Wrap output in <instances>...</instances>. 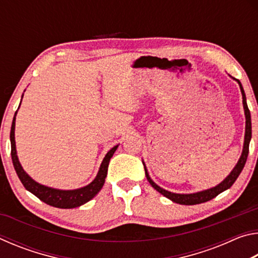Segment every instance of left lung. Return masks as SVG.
Listing matches in <instances>:
<instances>
[{
    "mask_svg": "<svg viewBox=\"0 0 258 258\" xmlns=\"http://www.w3.org/2000/svg\"><path fill=\"white\" fill-rule=\"evenodd\" d=\"M233 78V77H232ZM235 80V78H233ZM238 82V84L240 86V91H241L242 94V104H243V110H244V117H246V128H244V141H243V148H242V152L241 156L238 160L237 165L234 166L232 171L226 176L223 181H222L220 184H217L215 186L211 187V189L207 190H203V191H198V192H194V194H175V192H171L163 189L159 185H157L156 183L151 180V177L148 173V169L146 167L145 161H142L143 165H145V171H146V176L147 180L149 181V183L151 184V186L156 189L157 191L161 194L163 196H165L166 198H168L172 202L180 204V205H197V204H202V203H206L208 200H211L213 198H215L216 196H218L221 192H223L225 190L230 189L232 186L233 183L237 180L238 176L241 173L242 168L244 164H246L247 157H248V152H249V142L251 140V118H250V111L248 109L247 106V101H246V94H244L243 87L240 83L239 80H235Z\"/></svg>",
    "mask_w": 258,
    "mask_h": 258,
    "instance_id": "1",
    "label": "left lung"
}]
</instances>
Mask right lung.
I'll return each instance as SVG.
<instances>
[{"label": "right lung", "mask_w": 258, "mask_h": 258, "mask_svg": "<svg viewBox=\"0 0 258 258\" xmlns=\"http://www.w3.org/2000/svg\"><path fill=\"white\" fill-rule=\"evenodd\" d=\"M17 111L15 113L14 120H12L11 132H10L11 157H12V163H14V167L16 169L17 175H18L19 180L26 187V190L32 192L34 196H36L38 199L42 200L43 203L50 205V206H53L56 208H64V209L80 207L82 205L86 204L87 202H90L91 199L94 198L95 196L99 194V191L102 189L104 181H106V177H107L109 161H110L112 155L115 154L117 148H118V145L111 148V149L107 152V155L104 156L101 165H100L97 176L94 177V180L91 182L90 184H87L83 187H78V189H74V190H61V189H55V187L43 185L41 183L33 180V178L25 172V169L23 168V166H21L20 161L18 159V155H17V149H16V140H15Z\"/></svg>", "instance_id": "add662e5"}]
</instances>
